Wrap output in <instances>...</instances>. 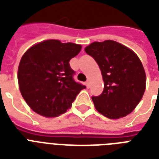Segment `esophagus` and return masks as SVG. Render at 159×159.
<instances>
[{
  "instance_id": "esophagus-1",
  "label": "esophagus",
  "mask_w": 159,
  "mask_h": 159,
  "mask_svg": "<svg viewBox=\"0 0 159 159\" xmlns=\"http://www.w3.org/2000/svg\"><path fill=\"white\" fill-rule=\"evenodd\" d=\"M86 86H87V88H89L90 87V80H87V82H86Z\"/></svg>"
}]
</instances>
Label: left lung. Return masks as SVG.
<instances>
[{
	"instance_id": "obj_1",
	"label": "left lung",
	"mask_w": 159,
	"mask_h": 159,
	"mask_svg": "<svg viewBox=\"0 0 159 159\" xmlns=\"http://www.w3.org/2000/svg\"><path fill=\"white\" fill-rule=\"evenodd\" d=\"M85 51L99 65L104 82L103 92L92 98L95 108L115 120L130 114L146 87L145 71L137 54L114 40L93 42Z\"/></svg>"
}]
</instances>
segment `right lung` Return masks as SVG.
Returning <instances> with one entry per match:
<instances>
[{"label": "right lung", "instance_id": "obj_1", "mask_svg": "<svg viewBox=\"0 0 159 159\" xmlns=\"http://www.w3.org/2000/svg\"><path fill=\"white\" fill-rule=\"evenodd\" d=\"M82 45L48 39L26 50L19 64V88L28 106L35 113L57 117L72 106L85 86L72 78L74 71L69 61L77 56Z\"/></svg>", "mask_w": 159, "mask_h": 159}]
</instances>
